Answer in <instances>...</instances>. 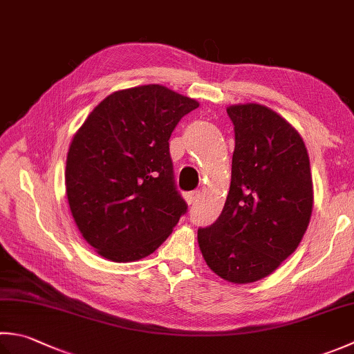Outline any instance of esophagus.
<instances>
[{
	"instance_id": "esophagus-1",
	"label": "esophagus",
	"mask_w": 354,
	"mask_h": 354,
	"mask_svg": "<svg viewBox=\"0 0 354 354\" xmlns=\"http://www.w3.org/2000/svg\"><path fill=\"white\" fill-rule=\"evenodd\" d=\"M201 198V192H190V193H185V201H187V204H195L196 201Z\"/></svg>"
}]
</instances>
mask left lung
I'll list each match as a JSON object with an SVG mask.
<instances>
[{
  "label": "left lung",
  "mask_w": 354,
  "mask_h": 354,
  "mask_svg": "<svg viewBox=\"0 0 354 354\" xmlns=\"http://www.w3.org/2000/svg\"><path fill=\"white\" fill-rule=\"evenodd\" d=\"M227 113L234 126L230 190L219 218L198 230V244L218 276L250 283L299 245L313 210V181L306 144L281 115L253 102Z\"/></svg>",
  "instance_id": "left-lung-1"
}]
</instances>
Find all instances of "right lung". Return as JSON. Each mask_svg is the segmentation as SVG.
<instances>
[{
	"label": "right lung",
	"mask_w": 354,
	"mask_h": 354,
	"mask_svg": "<svg viewBox=\"0 0 354 354\" xmlns=\"http://www.w3.org/2000/svg\"><path fill=\"white\" fill-rule=\"evenodd\" d=\"M199 102L149 84L109 95L71 142L66 193L80 232L98 254L131 262L153 253L187 212L169 140Z\"/></svg>",
	"instance_id": "1"
}]
</instances>
